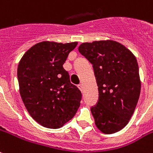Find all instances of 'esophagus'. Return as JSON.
<instances>
[{
  "instance_id": "34e87169",
  "label": "esophagus",
  "mask_w": 153,
  "mask_h": 153,
  "mask_svg": "<svg viewBox=\"0 0 153 153\" xmlns=\"http://www.w3.org/2000/svg\"><path fill=\"white\" fill-rule=\"evenodd\" d=\"M78 87H79V90H80V91H82V89H83V86H82V83H79V85H78Z\"/></svg>"
}]
</instances>
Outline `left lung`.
<instances>
[{
    "instance_id": "obj_1",
    "label": "left lung",
    "mask_w": 153,
    "mask_h": 153,
    "mask_svg": "<svg viewBox=\"0 0 153 153\" xmlns=\"http://www.w3.org/2000/svg\"><path fill=\"white\" fill-rule=\"evenodd\" d=\"M79 51L92 64L98 85L99 100L91 108L95 125L103 133L119 131L130 120L140 94L136 57L111 40L82 43Z\"/></svg>"
}]
</instances>
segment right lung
Wrapping results in <instances>:
<instances>
[{
  "label": "right lung",
  "mask_w": 153,
  "mask_h": 153,
  "mask_svg": "<svg viewBox=\"0 0 153 153\" xmlns=\"http://www.w3.org/2000/svg\"><path fill=\"white\" fill-rule=\"evenodd\" d=\"M78 42H42L29 49L17 67L22 100L35 121L48 128H61L80 106L82 93L63 68Z\"/></svg>",
  "instance_id": "obj_1"
}]
</instances>
